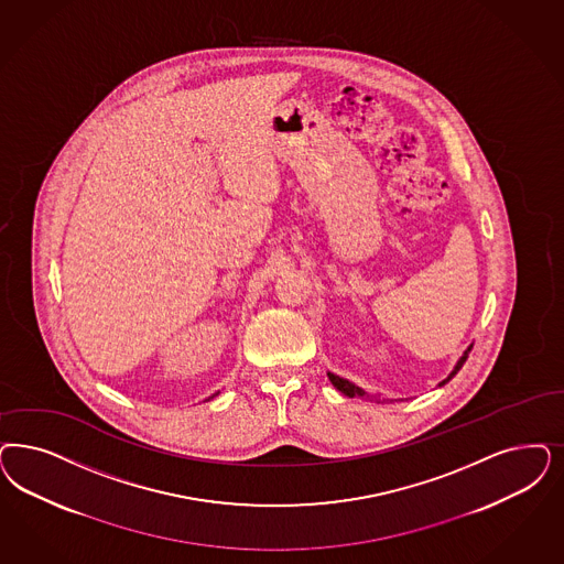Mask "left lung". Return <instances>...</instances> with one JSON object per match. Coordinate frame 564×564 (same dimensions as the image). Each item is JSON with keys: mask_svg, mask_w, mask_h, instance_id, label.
<instances>
[{"mask_svg": "<svg viewBox=\"0 0 564 564\" xmlns=\"http://www.w3.org/2000/svg\"><path fill=\"white\" fill-rule=\"evenodd\" d=\"M468 351H470V348L460 356V360L456 362L454 370L447 375L446 379H444L440 386H446L447 381H449L458 370L463 369V365H465L466 358H468ZM329 381L333 383V388L339 389V391H341L344 395H348V398H370L369 393H367L365 389L354 386V383H350L348 379H341V377H337V375H333V372H329Z\"/></svg>", "mask_w": 564, "mask_h": 564, "instance_id": "obj_1", "label": "left lung"}]
</instances>
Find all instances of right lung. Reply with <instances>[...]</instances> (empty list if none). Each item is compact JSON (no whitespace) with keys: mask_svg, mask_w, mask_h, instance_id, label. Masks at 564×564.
<instances>
[{"mask_svg":"<svg viewBox=\"0 0 564 564\" xmlns=\"http://www.w3.org/2000/svg\"><path fill=\"white\" fill-rule=\"evenodd\" d=\"M214 395H216V393H214ZM214 395H213V398H214ZM208 400H210V398H208Z\"/></svg>","mask_w":564,"mask_h":564,"instance_id":"right-lung-1","label":"right lung"}]
</instances>
